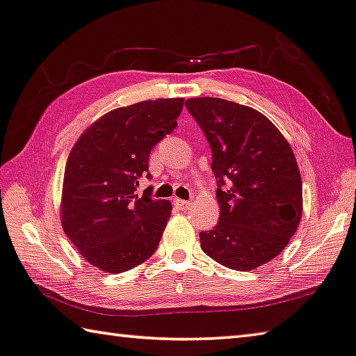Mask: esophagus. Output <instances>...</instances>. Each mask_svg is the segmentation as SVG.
I'll use <instances>...</instances> for the list:
<instances>
[{
	"label": "esophagus",
	"instance_id": "34e87169",
	"mask_svg": "<svg viewBox=\"0 0 356 356\" xmlns=\"http://www.w3.org/2000/svg\"><path fill=\"white\" fill-rule=\"evenodd\" d=\"M172 202H174V206H177L179 209H188L190 207V201H184V200H177V197H174L172 200Z\"/></svg>",
	"mask_w": 356,
	"mask_h": 356
}]
</instances>
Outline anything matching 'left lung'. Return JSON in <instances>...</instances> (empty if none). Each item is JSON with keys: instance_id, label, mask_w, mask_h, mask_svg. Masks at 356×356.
Returning a JSON list of instances; mask_svg holds the SVG:
<instances>
[{"instance_id": "1", "label": "left lung", "mask_w": 356, "mask_h": 356, "mask_svg": "<svg viewBox=\"0 0 356 356\" xmlns=\"http://www.w3.org/2000/svg\"><path fill=\"white\" fill-rule=\"evenodd\" d=\"M212 150L220 221L201 248L227 268L251 272L272 261L297 232L303 185L291 144L254 108L216 97L185 102Z\"/></svg>"}]
</instances>
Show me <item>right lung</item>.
<instances>
[{"label":"right lung","mask_w":356,"mask_h":356,"mask_svg":"<svg viewBox=\"0 0 356 356\" xmlns=\"http://www.w3.org/2000/svg\"><path fill=\"white\" fill-rule=\"evenodd\" d=\"M184 99L116 108L83 131L64 171L61 222L86 261L122 273L154 254L171 202L135 195L149 172L150 150L176 129Z\"/></svg>","instance_id":"right-lung-1"}]
</instances>
